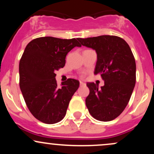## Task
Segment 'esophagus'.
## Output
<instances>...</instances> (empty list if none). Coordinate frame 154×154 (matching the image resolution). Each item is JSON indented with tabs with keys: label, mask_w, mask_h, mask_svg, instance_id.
Here are the masks:
<instances>
[{
	"label": "esophagus",
	"mask_w": 154,
	"mask_h": 154,
	"mask_svg": "<svg viewBox=\"0 0 154 154\" xmlns=\"http://www.w3.org/2000/svg\"><path fill=\"white\" fill-rule=\"evenodd\" d=\"M79 85H80V86H84L85 85V83L82 82V81H80V82H79Z\"/></svg>",
	"instance_id": "obj_1"
}]
</instances>
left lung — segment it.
Here are the masks:
<instances>
[{"instance_id":"left-lung-1","label":"left lung","mask_w":154,"mask_h":154,"mask_svg":"<svg viewBox=\"0 0 154 154\" xmlns=\"http://www.w3.org/2000/svg\"><path fill=\"white\" fill-rule=\"evenodd\" d=\"M77 40L83 46L95 51L94 74L104 81L100 88L94 82L87 83L90 93L86 106L95 119L111 121L127 106L135 85L136 64L131 49L125 40L113 35Z\"/></svg>"}]
</instances>
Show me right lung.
<instances>
[{"mask_svg":"<svg viewBox=\"0 0 154 154\" xmlns=\"http://www.w3.org/2000/svg\"><path fill=\"white\" fill-rule=\"evenodd\" d=\"M81 47L75 38L43 37L27 44L19 62V86L28 109L39 121L57 123L66 115L79 82L68 79L58 87L55 72L63 68L67 54Z\"/></svg>","mask_w":154,"mask_h":154,"instance_id":"obj_1","label":"right lung"}]
</instances>
